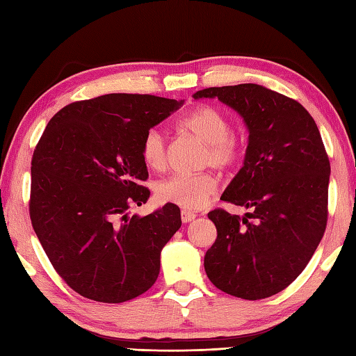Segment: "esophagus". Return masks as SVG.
Instances as JSON below:
<instances>
[{
	"label": "esophagus",
	"instance_id": "1",
	"mask_svg": "<svg viewBox=\"0 0 356 356\" xmlns=\"http://www.w3.org/2000/svg\"><path fill=\"white\" fill-rule=\"evenodd\" d=\"M196 216L197 215L195 212H190V210H182V212H180V218H182L184 222H190V221L195 220Z\"/></svg>",
	"mask_w": 356,
	"mask_h": 356
}]
</instances>
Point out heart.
Segmentation results:
<instances>
[{"label": "heart", "instance_id": "obj_1", "mask_svg": "<svg viewBox=\"0 0 356 356\" xmlns=\"http://www.w3.org/2000/svg\"><path fill=\"white\" fill-rule=\"evenodd\" d=\"M182 129L207 144L204 165H213L221 170L232 166L240 156V146L231 135L232 125L225 113L210 105L197 106L182 119ZM143 160L150 170L163 171L168 165V143L160 129H150L143 140ZM216 190L218 179L210 172L191 176H171L155 186L156 200L163 204H174L185 210H197L206 206Z\"/></svg>", "mask_w": 356, "mask_h": 356}]
</instances>
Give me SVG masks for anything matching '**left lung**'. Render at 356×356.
<instances>
[{
  "label": "left lung",
  "mask_w": 356,
  "mask_h": 356,
  "mask_svg": "<svg viewBox=\"0 0 356 356\" xmlns=\"http://www.w3.org/2000/svg\"><path fill=\"white\" fill-rule=\"evenodd\" d=\"M193 97L218 99L250 134L243 166L221 200L251 213L209 212L218 236L204 268L234 297H272L303 272L327 227L330 161L321 131L297 100L261 84L207 88Z\"/></svg>",
  "instance_id": "left-lung-1"
}]
</instances>
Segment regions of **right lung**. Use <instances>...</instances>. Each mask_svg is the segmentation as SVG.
<instances>
[{"instance_id":"obj_1","label":"right lung","mask_w":356,"mask_h":356,"mask_svg":"<svg viewBox=\"0 0 356 356\" xmlns=\"http://www.w3.org/2000/svg\"><path fill=\"white\" fill-rule=\"evenodd\" d=\"M184 100L106 94L50 119L31 160L29 215L58 275L83 297L122 303L154 286L163 246L182 220L174 204L129 215L150 191L144 135Z\"/></svg>"}]
</instances>
